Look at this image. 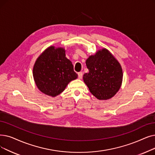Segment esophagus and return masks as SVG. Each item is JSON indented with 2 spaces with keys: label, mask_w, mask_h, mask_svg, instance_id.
I'll return each mask as SVG.
<instances>
[{
  "label": "esophagus",
  "mask_w": 155,
  "mask_h": 155,
  "mask_svg": "<svg viewBox=\"0 0 155 155\" xmlns=\"http://www.w3.org/2000/svg\"><path fill=\"white\" fill-rule=\"evenodd\" d=\"M78 78L79 79H82V77H83V73L82 72L78 73Z\"/></svg>",
  "instance_id": "1"
}]
</instances>
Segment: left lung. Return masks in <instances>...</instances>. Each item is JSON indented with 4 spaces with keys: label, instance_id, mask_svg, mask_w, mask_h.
Instances as JSON below:
<instances>
[{
    "label": "left lung",
    "instance_id": "left-lung-1",
    "mask_svg": "<svg viewBox=\"0 0 155 155\" xmlns=\"http://www.w3.org/2000/svg\"><path fill=\"white\" fill-rule=\"evenodd\" d=\"M89 72L84 75L85 84L93 96L99 100H107L115 95L123 79L122 67L106 49L99 50L86 60Z\"/></svg>",
    "mask_w": 155,
    "mask_h": 155
}]
</instances>
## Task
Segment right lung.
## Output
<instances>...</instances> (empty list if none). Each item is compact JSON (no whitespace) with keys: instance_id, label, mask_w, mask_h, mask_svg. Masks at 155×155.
Returning <instances> with one entry per match:
<instances>
[{"instance_id":"1","label":"right lung","mask_w":155,"mask_h":155,"mask_svg":"<svg viewBox=\"0 0 155 155\" xmlns=\"http://www.w3.org/2000/svg\"><path fill=\"white\" fill-rule=\"evenodd\" d=\"M33 76L38 89L52 97L61 94L78 77L72 63L66 58L64 49L54 46L49 47L37 59Z\"/></svg>"}]
</instances>
